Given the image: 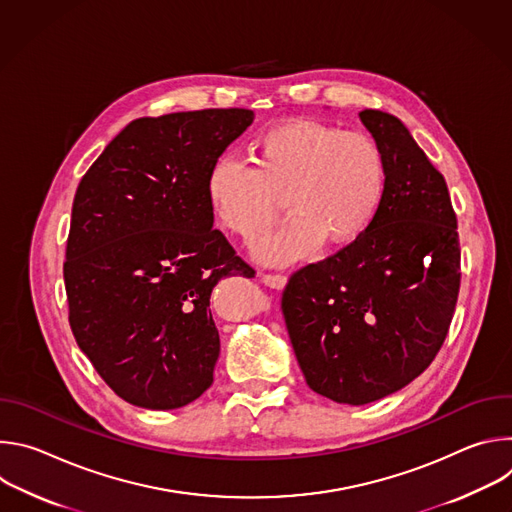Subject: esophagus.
<instances>
[{"label":"esophagus","instance_id":"esophagus-1","mask_svg":"<svg viewBox=\"0 0 512 512\" xmlns=\"http://www.w3.org/2000/svg\"><path fill=\"white\" fill-rule=\"evenodd\" d=\"M261 281L267 285V287H273V289H283L287 285V277L285 275H271V273H265L261 275Z\"/></svg>","mask_w":512,"mask_h":512}]
</instances>
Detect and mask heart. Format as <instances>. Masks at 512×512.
Wrapping results in <instances>:
<instances>
[{"instance_id":"obj_1","label":"heart","mask_w":512,"mask_h":512,"mask_svg":"<svg viewBox=\"0 0 512 512\" xmlns=\"http://www.w3.org/2000/svg\"><path fill=\"white\" fill-rule=\"evenodd\" d=\"M257 168L223 154L204 178L210 210L227 231L253 245L275 221L281 196L294 214L255 255L265 265H289L322 241L346 247L369 231L387 190L379 143L360 131L314 121H283L253 141Z\"/></svg>"}]
</instances>
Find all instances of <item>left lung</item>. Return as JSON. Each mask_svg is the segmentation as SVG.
Segmentation results:
<instances>
[{
	"instance_id": "8db88e82",
	"label": "left lung",
	"mask_w": 512,
	"mask_h": 512,
	"mask_svg": "<svg viewBox=\"0 0 512 512\" xmlns=\"http://www.w3.org/2000/svg\"><path fill=\"white\" fill-rule=\"evenodd\" d=\"M387 162L360 239L291 275L281 310L312 391L367 405L419 377L442 348L460 289V239L444 176L391 113L364 109Z\"/></svg>"
}]
</instances>
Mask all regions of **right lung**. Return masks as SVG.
<instances>
[{"instance_id":"add662e5","label":"right lung","mask_w":512,"mask_h":512,"mask_svg":"<svg viewBox=\"0 0 512 512\" xmlns=\"http://www.w3.org/2000/svg\"><path fill=\"white\" fill-rule=\"evenodd\" d=\"M253 117L204 109L135 119L77 188L68 322L101 379L131 405L178 409L212 385L221 338L210 294L223 277L255 271L212 229L204 178Z\"/></svg>"}]
</instances>
